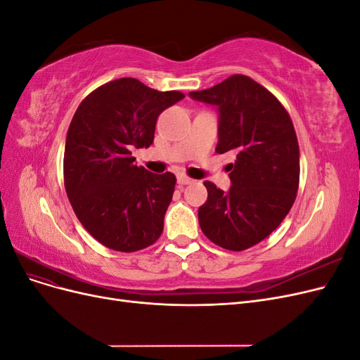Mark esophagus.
<instances>
[{"instance_id": "34e87169", "label": "esophagus", "mask_w": 360, "mask_h": 360, "mask_svg": "<svg viewBox=\"0 0 360 360\" xmlns=\"http://www.w3.org/2000/svg\"><path fill=\"white\" fill-rule=\"evenodd\" d=\"M193 180L189 179L188 176H184V174H179L177 176V183L181 184V186H184V184H191Z\"/></svg>"}]
</instances>
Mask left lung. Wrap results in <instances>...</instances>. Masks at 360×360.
<instances>
[{
  "instance_id": "1",
  "label": "left lung",
  "mask_w": 360,
  "mask_h": 360,
  "mask_svg": "<svg viewBox=\"0 0 360 360\" xmlns=\"http://www.w3.org/2000/svg\"><path fill=\"white\" fill-rule=\"evenodd\" d=\"M189 96L216 106L217 153L237 155L228 165L230 189L204 181L200 226L217 246L245 250L274 233L296 200L300 159L294 126L276 97L245 75Z\"/></svg>"
}]
</instances>
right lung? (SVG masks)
Masks as SVG:
<instances>
[{
    "label": "right lung",
    "instance_id": "right-lung-1",
    "mask_svg": "<svg viewBox=\"0 0 360 360\" xmlns=\"http://www.w3.org/2000/svg\"><path fill=\"white\" fill-rule=\"evenodd\" d=\"M183 97L120 78L76 110L64 148V186L79 222L106 248L135 252L160 237L176 176L138 167L132 150L153 144L158 117Z\"/></svg>",
    "mask_w": 360,
    "mask_h": 360
}]
</instances>
